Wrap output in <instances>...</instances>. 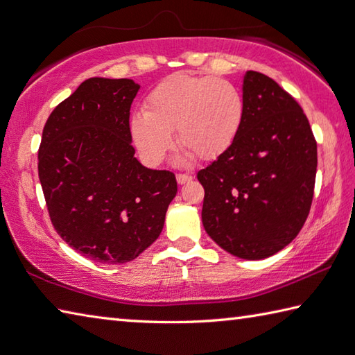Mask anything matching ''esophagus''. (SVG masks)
Wrapping results in <instances>:
<instances>
[{
  "label": "esophagus",
  "mask_w": 355,
  "mask_h": 355,
  "mask_svg": "<svg viewBox=\"0 0 355 355\" xmlns=\"http://www.w3.org/2000/svg\"><path fill=\"white\" fill-rule=\"evenodd\" d=\"M191 180H192V175H187V173H178V175H177V183L178 184L189 183Z\"/></svg>",
  "instance_id": "1"
}]
</instances>
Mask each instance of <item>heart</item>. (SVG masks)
<instances>
[{
	"mask_svg": "<svg viewBox=\"0 0 355 355\" xmlns=\"http://www.w3.org/2000/svg\"><path fill=\"white\" fill-rule=\"evenodd\" d=\"M244 111V97L230 80L173 74L148 94L145 112L132 117V140L150 166L160 163L172 146V132L184 148L183 162L215 160L236 140Z\"/></svg>",
	"mask_w": 355,
	"mask_h": 355,
	"instance_id": "1",
	"label": "heart"
}]
</instances>
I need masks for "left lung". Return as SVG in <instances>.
<instances>
[{"instance_id":"8db88e82","label":"left lung","mask_w":355,"mask_h":355,"mask_svg":"<svg viewBox=\"0 0 355 355\" xmlns=\"http://www.w3.org/2000/svg\"><path fill=\"white\" fill-rule=\"evenodd\" d=\"M244 122L225 153L201 169L202 225L233 256L258 261L282 250L310 214L318 143L294 97L247 71Z\"/></svg>"}]
</instances>
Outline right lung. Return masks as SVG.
<instances>
[{
    "label": "right lung",
    "instance_id": "add662e5",
    "mask_svg": "<svg viewBox=\"0 0 355 355\" xmlns=\"http://www.w3.org/2000/svg\"><path fill=\"white\" fill-rule=\"evenodd\" d=\"M140 85L89 78L53 110L37 173L53 227L80 254L103 263L137 258L160 235L175 175L134 157L130 110Z\"/></svg>",
    "mask_w": 355,
    "mask_h": 355
}]
</instances>
